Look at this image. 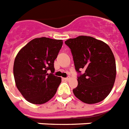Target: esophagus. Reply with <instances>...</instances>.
Instances as JSON below:
<instances>
[{
	"instance_id": "1",
	"label": "esophagus",
	"mask_w": 129,
	"mask_h": 129,
	"mask_svg": "<svg viewBox=\"0 0 129 129\" xmlns=\"http://www.w3.org/2000/svg\"><path fill=\"white\" fill-rule=\"evenodd\" d=\"M63 79L65 80V81H68V80H69L70 79V77H67V78H63Z\"/></svg>"
}]
</instances>
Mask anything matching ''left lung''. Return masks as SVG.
<instances>
[{"label":"left lung","mask_w":129,"mask_h":129,"mask_svg":"<svg viewBox=\"0 0 129 129\" xmlns=\"http://www.w3.org/2000/svg\"><path fill=\"white\" fill-rule=\"evenodd\" d=\"M70 48L76 71L85 72L78 77L74 96L87 104L103 101L113 88L116 76L115 57L110 47L103 41L80 35L65 42Z\"/></svg>","instance_id":"1"}]
</instances>
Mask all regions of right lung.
<instances>
[{
	"label": "right lung",
	"instance_id": "1",
	"mask_svg": "<svg viewBox=\"0 0 129 129\" xmlns=\"http://www.w3.org/2000/svg\"><path fill=\"white\" fill-rule=\"evenodd\" d=\"M63 40L48 38L33 39L16 55L14 76L16 87L30 103L41 105L50 101L57 92L61 78L56 77L54 61ZM50 70V74L47 71Z\"/></svg>",
	"mask_w": 129,
	"mask_h": 129
}]
</instances>
